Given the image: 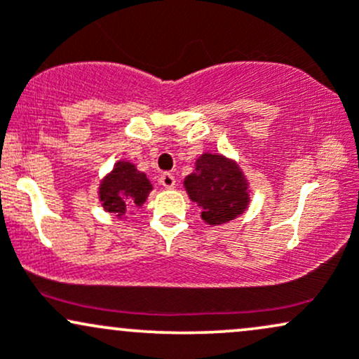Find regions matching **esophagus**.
<instances>
[{"mask_svg": "<svg viewBox=\"0 0 359 359\" xmlns=\"http://www.w3.org/2000/svg\"><path fill=\"white\" fill-rule=\"evenodd\" d=\"M160 184H162L165 189H174L175 187V177L167 172V174H163L162 177H160Z\"/></svg>", "mask_w": 359, "mask_h": 359, "instance_id": "34e87169", "label": "esophagus"}]
</instances>
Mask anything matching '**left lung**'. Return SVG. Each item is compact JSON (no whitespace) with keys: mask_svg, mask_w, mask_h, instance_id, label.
I'll return each mask as SVG.
<instances>
[{"mask_svg":"<svg viewBox=\"0 0 359 359\" xmlns=\"http://www.w3.org/2000/svg\"><path fill=\"white\" fill-rule=\"evenodd\" d=\"M194 165L192 174L184 179V189L201 208L205 224H228L245 214L251 203V189L236 160L217 151H204Z\"/></svg>","mask_w":359,"mask_h":359,"instance_id":"8db88e82","label":"left lung"}]
</instances>
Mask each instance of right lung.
Wrapping results in <instances>:
<instances>
[{
  "label": "right lung",
  "instance_id": "add662e5",
  "mask_svg": "<svg viewBox=\"0 0 359 359\" xmlns=\"http://www.w3.org/2000/svg\"><path fill=\"white\" fill-rule=\"evenodd\" d=\"M154 191L145 172L138 170L130 160H116L114 167L101 179L97 185V199L106 212L116 214L118 219H126V214H133L148 199Z\"/></svg>",
  "mask_w": 359,
  "mask_h": 359
}]
</instances>
